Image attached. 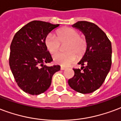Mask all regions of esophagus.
Segmentation results:
<instances>
[{"mask_svg": "<svg viewBox=\"0 0 121 121\" xmlns=\"http://www.w3.org/2000/svg\"><path fill=\"white\" fill-rule=\"evenodd\" d=\"M66 69V68H65V67H63V66H61L60 67V69L61 70H64V69Z\"/></svg>", "mask_w": 121, "mask_h": 121, "instance_id": "obj_1", "label": "esophagus"}]
</instances>
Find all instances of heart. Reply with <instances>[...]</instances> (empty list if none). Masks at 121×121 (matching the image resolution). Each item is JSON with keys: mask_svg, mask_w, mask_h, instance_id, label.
<instances>
[{"mask_svg": "<svg viewBox=\"0 0 121 121\" xmlns=\"http://www.w3.org/2000/svg\"><path fill=\"white\" fill-rule=\"evenodd\" d=\"M45 46L50 53L54 54L64 46L66 52L58 53L53 55V60L57 64L68 66L76 60L77 57L81 58L85 54L88 48V40L85 36L80 35L76 30L70 28L60 29L57 32V37L50 33L45 39Z\"/></svg>", "mask_w": 121, "mask_h": 121, "instance_id": "heart-1", "label": "heart"}]
</instances>
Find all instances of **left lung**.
<instances>
[{
    "instance_id": "1",
    "label": "left lung",
    "mask_w": 121,
    "mask_h": 121,
    "mask_svg": "<svg viewBox=\"0 0 121 121\" xmlns=\"http://www.w3.org/2000/svg\"><path fill=\"white\" fill-rule=\"evenodd\" d=\"M72 26L84 34L88 48L78 63L82 65L81 68L73 69L75 75L68 80V84L79 93H92L102 86L110 70L112 44L105 33L95 24L79 21Z\"/></svg>"
}]
</instances>
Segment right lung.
Listing matches in <instances>:
<instances>
[{
    "label": "right lung",
    "instance_id": "right-lung-1",
    "mask_svg": "<svg viewBox=\"0 0 121 121\" xmlns=\"http://www.w3.org/2000/svg\"><path fill=\"white\" fill-rule=\"evenodd\" d=\"M59 24L33 21L16 33L10 46L9 63L18 86L26 93L39 95L51 85L59 65L47 66L53 60L45 46L48 33Z\"/></svg>",
    "mask_w": 121,
    "mask_h": 121
}]
</instances>
